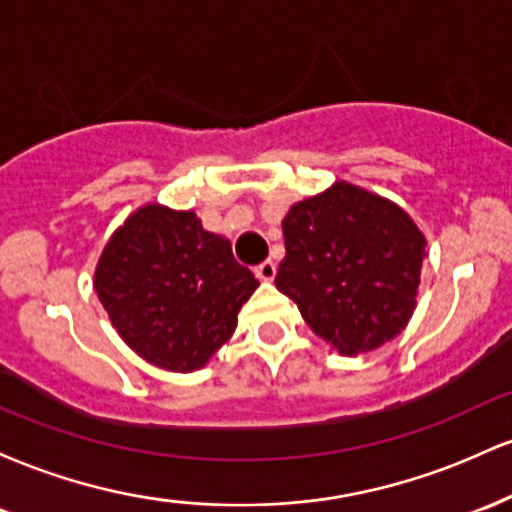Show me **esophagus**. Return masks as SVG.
I'll return each instance as SVG.
<instances>
[{"label": "esophagus", "instance_id": "obj_1", "mask_svg": "<svg viewBox=\"0 0 512 512\" xmlns=\"http://www.w3.org/2000/svg\"><path fill=\"white\" fill-rule=\"evenodd\" d=\"M255 276H257V279H260V281H272L274 276H276V264H274L272 260L257 264V267H255Z\"/></svg>", "mask_w": 512, "mask_h": 512}]
</instances>
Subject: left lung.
Returning <instances> with one entry per match:
<instances>
[{
    "instance_id": "obj_1",
    "label": "left lung",
    "mask_w": 512,
    "mask_h": 512,
    "mask_svg": "<svg viewBox=\"0 0 512 512\" xmlns=\"http://www.w3.org/2000/svg\"><path fill=\"white\" fill-rule=\"evenodd\" d=\"M276 289L339 354L378 349L416 308L426 238L390 199L349 182L293 204Z\"/></svg>"
}]
</instances>
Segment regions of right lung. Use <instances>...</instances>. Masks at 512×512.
<instances>
[{"mask_svg": "<svg viewBox=\"0 0 512 512\" xmlns=\"http://www.w3.org/2000/svg\"><path fill=\"white\" fill-rule=\"evenodd\" d=\"M260 281L195 211L146 204L103 248L93 289L129 349L173 373L202 368Z\"/></svg>", "mask_w": 512, "mask_h": 512, "instance_id": "add662e5", "label": "right lung"}]
</instances>
